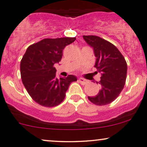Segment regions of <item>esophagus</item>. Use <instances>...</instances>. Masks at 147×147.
Listing matches in <instances>:
<instances>
[{"label": "esophagus", "mask_w": 147, "mask_h": 147, "mask_svg": "<svg viewBox=\"0 0 147 147\" xmlns=\"http://www.w3.org/2000/svg\"><path fill=\"white\" fill-rule=\"evenodd\" d=\"M79 83H80L81 85H86V84H87V82H88L87 80H86V79H82V78L79 79Z\"/></svg>", "instance_id": "1"}]
</instances>
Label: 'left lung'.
I'll return each instance as SVG.
<instances>
[{"mask_svg": "<svg viewBox=\"0 0 147 147\" xmlns=\"http://www.w3.org/2000/svg\"><path fill=\"white\" fill-rule=\"evenodd\" d=\"M84 40L93 48L96 57L94 67L101 77L100 90L88 99L96 105H108L123 90L127 78V65L125 57L113 44L96 35H84Z\"/></svg>", "mask_w": 147, "mask_h": 147, "instance_id": "obj_1", "label": "left lung"}]
</instances>
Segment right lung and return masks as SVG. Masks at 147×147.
Segmentation results:
<instances>
[{
    "instance_id": "obj_1",
    "label": "right lung",
    "mask_w": 147,
    "mask_h": 147,
    "mask_svg": "<svg viewBox=\"0 0 147 147\" xmlns=\"http://www.w3.org/2000/svg\"><path fill=\"white\" fill-rule=\"evenodd\" d=\"M75 40L46 38L26 49L20 61L21 79L30 96L39 105L47 107L59 105L70 84L77 80L74 75L57 79L54 67L61 61L63 49Z\"/></svg>"
}]
</instances>
